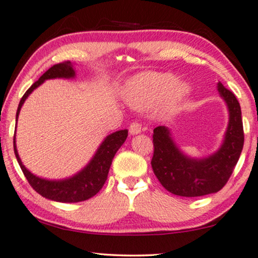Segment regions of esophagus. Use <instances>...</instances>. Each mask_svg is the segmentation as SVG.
<instances>
[{
	"label": "esophagus",
	"instance_id": "1",
	"mask_svg": "<svg viewBox=\"0 0 258 258\" xmlns=\"http://www.w3.org/2000/svg\"><path fill=\"white\" fill-rule=\"evenodd\" d=\"M141 132H142V123L141 122L134 121L130 123L129 133L132 134V135H137V134H140Z\"/></svg>",
	"mask_w": 258,
	"mask_h": 258
}]
</instances>
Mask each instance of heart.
I'll use <instances>...</instances> for the list:
<instances>
[{"label": "heart", "mask_w": 258, "mask_h": 258, "mask_svg": "<svg viewBox=\"0 0 258 258\" xmlns=\"http://www.w3.org/2000/svg\"><path fill=\"white\" fill-rule=\"evenodd\" d=\"M174 77L166 73H142L128 84L125 95L130 104L147 108L166 95V107H173L185 98L189 91L186 83H175Z\"/></svg>", "instance_id": "heart-1"}]
</instances>
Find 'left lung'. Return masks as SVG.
I'll use <instances>...</instances> for the list:
<instances>
[{"label":"left lung","mask_w":258,"mask_h":258,"mask_svg":"<svg viewBox=\"0 0 258 258\" xmlns=\"http://www.w3.org/2000/svg\"><path fill=\"white\" fill-rule=\"evenodd\" d=\"M220 95L229 109V124L220 150L205 159H191L184 156L171 140L164 125L154 129V173L167 191L180 197H201L215 193L229 180L243 149L244 133L241 107L234 93L219 83Z\"/></svg>","instance_id":"left-lung-1"}]
</instances>
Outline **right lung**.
<instances>
[{
	"label": "right lung",
	"instance_id": "add662e5",
	"mask_svg": "<svg viewBox=\"0 0 258 258\" xmlns=\"http://www.w3.org/2000/svg\"><path fill=\"white\" fill-rule=\"evenodd\" d=\"M74 77V71L71 65V61H62L59 64H55L50 67L38 80L30 87L23 98L21 99L18 104L16 121L20 114L22 104L24 103L25 99L28 98L30 93L33 89L44 83L46 79H54V78H72ZM128 136V130H120L114 134H110L106 140L103 141L101 147L98 149L94 158L91 160L85 169L74 177L65 180H46L33 175L30 171L25 169V166L22 164L20 156L17 154L16 144H15V135H14V150L16 156L17 162L20 164L22 171L31 185V187L35 189L40 196L46 198V199L59 201V203H79V201L87 200L89 198L94 197L100 189L102 188L104 182L107 180L108 172H109L111 162L115 154H116L121 145L124 143L125 138Z\"/></svg>",
	"mask_w": 258,
	"mask_h": 258
}]
</instances>
